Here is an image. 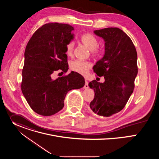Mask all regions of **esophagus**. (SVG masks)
<instances>
[{
    "mask_svg": "<svg viewBox=\"0 0 159 159\" xmlns=\"http://www.w3.org/2000/svg\"><path fill=\"white\" fill-rule=\"evenodd\" d=\"M88 81L85 79V85H84V89H88L89 88V85H88Z\"/></svg>",
    "mask_w": 159,
    "mask_h": 159,
    "instance_id": "esophagus-1",
    "label": "esophagus"
}]
</instances>
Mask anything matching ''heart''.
Here are the masks:
<instances>
[{
  "label": "heart",
  "instance_id": "b5f03b06",
  "mask_svg": "<svg viewBox=\"0 0 159 159\" xmlns=\"http://www.w3.org/2000/svg\"><path fill=\"white\" fill-rule=\"evenodd\" d=\"M81 42L87 47L92 52L93 55H97L100 53L101 50L98 48V38L90 33H86L82 35L80 38ZM74 49V42L69 41L66 44V54L68 56L72 55ZM70 67L71 70L79 74L85 75L86 74L90 67V63L88 61L76 60L72 61L70 63Z\"/></svg>",
  "mask_w": 159,
  "mask_h": 159
}]
</instances>
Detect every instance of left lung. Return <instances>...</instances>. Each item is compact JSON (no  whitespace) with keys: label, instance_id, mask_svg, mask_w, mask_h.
I'll use <instances>...</instances> for the list:
<instances>
[{"label":"left lung","instance_id":"left-lung-1","mask_svg":"<svg viewBox=\"0 0 159 159\" xmlns=\"http://www.w3.org/2000/svg\"><path fill=\"white\" fill-rule=\"evenodd\" d=\"M94 33L105 41L104 55L93 66L94 72L104 76L105 81L94 80L89 83L95 93L89 106L96 115L109 117L125 107L133 92L138 74L137 53L130 38L118 28Z\"/></svg>","mask_w":159,"mask_h":159}]
</instances>
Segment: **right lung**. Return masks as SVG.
Returning <instances> with one entry per match:
<instances>
[{
	"instance_id": "right-lung-1",
	"label": "right lung",
	"mask_w": 159,
	"mask_h": 159,
	"mask_svg": "<svg viewBox=\"0 0 159 159\" xmlns=\"http://www.w3.org/2000/svg\"><path fill=\"white\" fill-rule=\"evenodd\" d=\"M74 28L66 24L48 23L38 29L28 41L25 52L21 90L31 108L42 116H52L63 109L66 94L85 85L79 74L53 80L52 74L69 69L66 44L74 38Z\"/></svg>"
}]
</instances>
